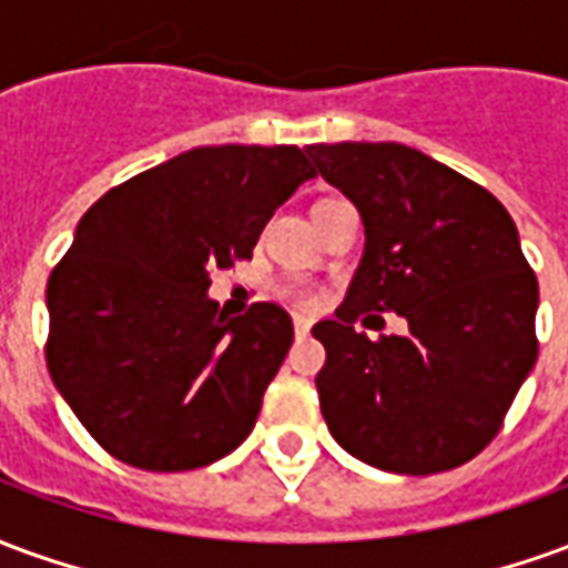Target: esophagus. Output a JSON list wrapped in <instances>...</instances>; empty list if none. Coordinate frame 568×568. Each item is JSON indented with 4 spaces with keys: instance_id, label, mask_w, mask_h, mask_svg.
<instances>
[{
    "instance_id": "esophagus-1",
    "label": "esophagus",
    "mask_w": 568,
    "mask_h": 568,
    "mask_svg": "<svg viewBox=\"0 0 568 568\" xmlns=\"http://www.w3.org/2000/svg\"><path fill=\"white\" fill-rule=\"evenodd\" d=\"M310 325H313L310 320H304V316H295V334H297V337H307Z\"/></svg>"
}]
</instances>
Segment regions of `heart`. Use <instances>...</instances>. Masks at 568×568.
I'll use <instances>...</instances> for the list:
<instances>
[{
	"mask_svg": "<svg viewBox=\"0 0 568 568\" xmlns=\"http://www.w3.org/2000/svg\"><path fill=\"white\" fill-rule=\"evenodd\" d=\"M276 295L285 297V301H292V304L301 310H310L320 304L316 292H310V288H304V285H297V283H280L276 285Z\"/></svg>",
	"mask_w": 568,
	"mask_h": 568,
	"instance_id": "1",
	"label": "heart"
}]
</instances>
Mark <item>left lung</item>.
Wrapping results in <instances>:
<instances>
[{
	"label": "left lung",
	"mask_w": 568,
	"mask_h": 568,
	"mask_svg": "<svg viewBox=\"0 0 568 568\" xmlns=\"http://www.w3.org/2000/svg\"><path fill=\"white\" fill-rule=\"evenodd\" d=\"M307 154L365 222L337 320L313 325L334 440L395 475L475 459L538 358V280L511 215L487 187L398 142H320ZM362 312H398L412 334L371 342L352 328Z\"/></svg>",
	"instance_id": "8db88e82"
}]
</instances>
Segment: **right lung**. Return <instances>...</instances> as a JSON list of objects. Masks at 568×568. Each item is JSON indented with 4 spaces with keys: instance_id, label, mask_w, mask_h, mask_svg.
Listing matches in <instances>:
<instances>
[{
    "instance_id": "right-lung-1",
    "label": "right lung",
    "mask_w": 568,
    "mask_h": 568,
    "mask_svg": "<svg viewBox=\"0 0 568 568\" xmlns=\"http://www.w3.org/2000/svg\"><path fill=\"white\" fill-rule=\"evenodd\" d=\"M313 175L297 145H206L84 212L48 276L44 358L105 453L191 471L246 440L295 328L271 301L224 320L210 273L252 258L273 212Z\"/></svg>"
}]
</instances>
